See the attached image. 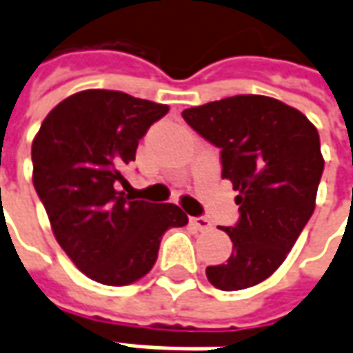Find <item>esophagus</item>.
<instances>
[{
  "mask_svg": "<svg viewBox=\"0 0 353 353\" xmlns=\"http://www.w3.org/2000/svg\"><path fill=\"white\" fill-rule=\"evenodd\" d=\"M189 223L195 226L197 230H201V232H207V230H211V228H213L211 221H209V219H205V216H191V219H189Z\"/></svg>",
  "mask_w": 353,
  "mask_h": 353,
  "instance_id": "obj_1",
  "label": "esophagus"
}]
</instances>
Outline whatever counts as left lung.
Listing matches in <instances>:
<instances>
[{"instance_id":"1","label":"left lung","mask_w":353,"mask_h":353,"mask_svg":"<svg viewBox=\"0 0 353 353\" xmlns=\"http://www.w3.org/2000/svg\"><path fill=\"white\" fill-rule=\"evenodd\" d=\"M189 127L221 148L223 177L232 181L238 216L223 226L232 254L209 265L216 289L258 285L283 263L314 211L324 160L319 130L301 111L263 95H234L185 109Z\"/></svg>"}]
</instances>
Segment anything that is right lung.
<instances>
[{
	"label": "right lung",
	"instance_id": "add662e5",
	"mask_svg": "<svg viewBox=\"0 0 353 353\" xmlns=\"http://www.w3.org/2000/svg\"><path fill=\"white\" fill-rule=\"evenodd\" d=\"M168 105L113 90L74 93L32 140V183L70 260L93 281L128 285L152 270L168 228L188 225L172 203L117 191L139 140Z\"/></svg>",
	"mask_w": 353,
	"mask_h": 353
}]
</instances>
